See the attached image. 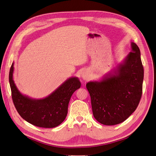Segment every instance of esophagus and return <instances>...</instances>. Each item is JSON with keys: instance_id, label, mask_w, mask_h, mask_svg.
<instances>
[{"instance_id": "34e87169", "label": "esophagus", "mask_w": 156, "mask_h": 156, "mask_svg": "<svg viewBox=\"0 0 156 156\" xmlns=\"http://www.w3.org/2000/svg\"><path fill=\"white\" fill-rule=\"evenodd\" d=\"M81 75L83 80H87L90 78V76H91V73H90L88 69H85L83 71H82Z\"/></svg>"}]
</instances>
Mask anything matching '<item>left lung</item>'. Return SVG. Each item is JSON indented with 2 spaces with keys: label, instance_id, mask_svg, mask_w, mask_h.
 Segmentation results:
<instances>
[{
  "label": "left lung",
  "instance_id": "8db88e82",
  "mask_svg": "<svg viewBox=\"0 0 156 156\" xmlns=\"http://www.w3.org/2000/svg\"><path fill=\"white\" fill-rule=\"evenodd\" d=\"M131 48L112 72L100 81L86 84L93 116L102 124L112 126L124 122L135 112L141 98L144 69L140 52L133 42Z\"/></svg>",
  "mask_w": 156,
  "mask_h": 156
}]
</instances>
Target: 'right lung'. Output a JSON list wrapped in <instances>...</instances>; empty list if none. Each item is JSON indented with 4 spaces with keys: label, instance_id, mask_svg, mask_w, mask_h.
<instances>
[{
    "label": "right lung",
    "instance_id": "obj_1",
    "mask_svg": "<svg viewBox=\"0 0 156 156\" xmlns=\"http://www.w3.org/2000/svg\"><path fill=\"white\" fill-rule=\"evenodd\" d=\"M13 62L9 74V82L15 107L21 117L36 126L51 128L63 122L68 112V105L74 92L81 87L78 78L71 77L48 96L34 99L19 91L13 78Z\"/></svg>",
    "mask_w": 156,
    "mask_h": 156
}]
</instances>
